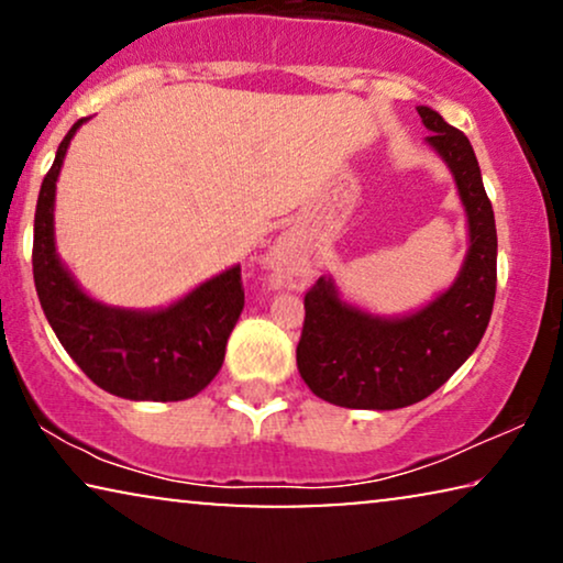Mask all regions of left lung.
I'll return each mask as SVG.
<instances>
[{
	"label": "left lung",
	"mask_w": 563,
	"mask_h": 563,
	"mask_svg": "<svg viewBox=\"0 0 563 563\" xmlns=\"http://www.w3.org/2000/svg\"><path fill=\"white\" fill-rule=\"evenodd\" d=\"M428 143L456 176L468 214L466 264L426 310L382 320L341 302L330 279L305 295L297 368L320 399L353 410H397L420 402L472 356L489 325L497 289V228L468 137L430 107H418Z\"/></svg>",
	"instance_id": "left-lung-1"
}]
</instances>
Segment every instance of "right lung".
I'll return each mask as SVG.
<instances>
[{"instance_id": "obj_1", "label": "right lung", "mask_w": 563, "mask_h": 563, "mask_svg": "<svg viewBox=\"0 0 563 563\" xmlns=\"http://www.w3.org/2000/svg\"><path fill=\"white\" fill-rule=\"evenodd\" d=\"M74 122L45 174L35 207L33 276L53 333L97 387L125 399L179 402L220 372L228 338L241 318V266L214 276L161 312L112 310L89 299L60 266L53 245V199Z\"/></svg>"}]
</instances>
